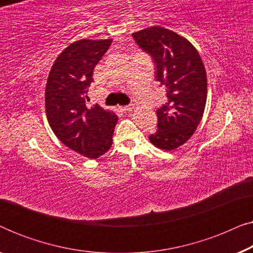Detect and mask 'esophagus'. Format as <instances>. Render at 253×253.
<instances>
[{
  "instance_id": "esophagus-1",
  "label": "esophagus",
  "mask_w": 253,
  "mask_h": 253,
  "mask_svg": "<svg viewBox=\"0 0 253 253\" xmlns=\"http://www.w3.org/2000/svg\"><path fill=\"white\" fill-rule=\"evenodd\" d=\"M134 108V105L133 103H130V105H127V106H122V107H120V109L122 110V112H131V110H132Z\"/></svg>"
}]
</instances>
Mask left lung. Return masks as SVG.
I'll return each mask as SVG.
<instances>
[{"instance_id": "8db88e82", "label": "left lung", "mask_w": 253, "mask_h": 253, "mask_svg": "<svg viewBox=\"0 0 253 253\" xmlns=\"http://www.w3.org/2000/svg\"><path fill=\"white\" fill-rule=\"evenodd\" d=\"M138 47L152 57L155 79L166 88L165 105L157 109V132L148 139L171 151L184 144L202 121L207 98L206 71L188 40L160 26L132 34Z\"/></svg>"}]
</instances>
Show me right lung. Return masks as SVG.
I'll list each match as a JSON object with an SVG mask.
<instances>
[{
	"mask_svg": "<svg viewBox=\"0 0 253 253\" xmlns=\"http://www.w3.org/2000/svg\"><path fill=\"white\" fill-rule=\"evenodd\" d=\"M112 39L76 41L54 62L46 85L49 126L65 146L96 159L112 146L117 116L98 103L89 106L93 70L108 50Z\"/></svg>",
	"mask_w": 253,
	"mask_h": 253,
	"instance_id": "1",
	"label": "right lung"
}]
</instances>
